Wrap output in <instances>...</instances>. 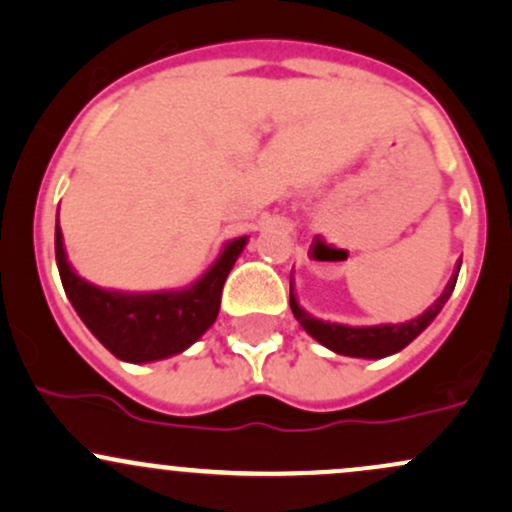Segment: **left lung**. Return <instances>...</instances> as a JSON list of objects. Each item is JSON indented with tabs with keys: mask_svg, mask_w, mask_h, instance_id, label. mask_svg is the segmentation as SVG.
Here are the masks:
<instances>
[{
	"mask_svg": "<svg viewBox=\"0 0 512 512\" xmlns=\"http://www.w3.org/2000/svg\"><path fill=\"white\" fill-rule=\"evenodd\" d=\"M459 267H462V262H459ZM457 274L449 279L445 294L432 303L423 316L411 320V323H403V325L347 328V325H338V323H323V320L311 318L306 311H301L299 303H296V299H294V294H291V311H294L296 320H299L303 328H306V333H311L313 338H316L320 345L328 347V350L338 352V355H347V357L381 359V357L393 355V352L403 350L408 342H413L425 328H428L432 320H435L437 313L442 311V306H445L449 296H452L454 284H457Z\"/></svg>",
	"mask_w": 512,
	"mask_h": 512,
	"instance_id": "1",
	"label": "left lung"
}]
</instances>
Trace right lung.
<instances>
[{
	"label": "right lung",
	"mask_w": 512,
	"mask_h": 512,
	"mask_svg": "<svg viewBox=\"0 0 512 512\" xmlns=\"http://www.w3.org/2000/svg\"><path fill=\"white\" fill-rule=\"evenodd\" d=\"M245 238L228 243L209 272L177 294L126 296L92 286L67 265L63 233L55 228V260L77 316L111 355L126 362L172 357L196 342L218 316L223 284L243 252Z\"/></svg>",
	"instance_id": "obj_1"
}]
</instances>
